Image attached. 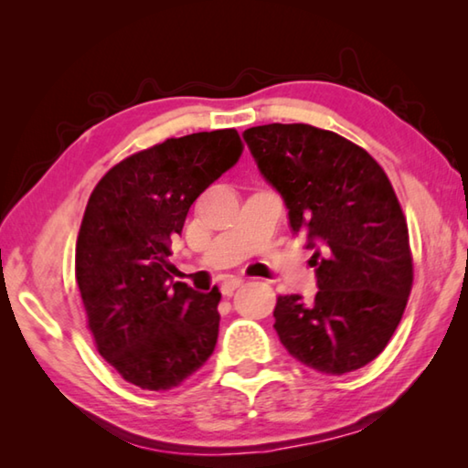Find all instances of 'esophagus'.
Segmentation results:
<instances>
[{
    "label": "esophagus",
    "mask_w": 468,
    "mask_h": 468,
    "mask_svg": "<svg viewBox=\"0 0 468 468\" xmlns=\"http://www.w3.org/2000/svg\"><path fill=\"white\" fill-rule=\"evenodd\" d=\"M241 284H243V279H235V276H231V279H227L223 284H220V292H223V295H231V292L235 289H239Z\"/></svg>",
    "instance_id": "esophagus-1"
}]
</instances>
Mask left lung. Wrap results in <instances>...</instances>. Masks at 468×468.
Masks as SVG:
<instances>
[{
    "mask_svg": "<svg viewBox=\"0 0 468 468\" xmlns=\"http://www.w3.org/2000/svg\"><path fill=\"white\" fill-rule=\"evenodd\" d=\"M262 177L281 194L291 229L315 250L312 303L281 295L274 330L303 366L343 376L392 338L413 284L409 229L384 169L361 146L307 123L243 132Z\"/></svg>",
    "mask_w": 468,
    "mask_h": 468,
    "instance_id": "1",
    "label": "left lung"
}]
</instances>
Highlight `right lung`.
Returning <instances> with one entry per match:
<instances>
[{"label":"right lung","mask_w":468,"mask_h":468,"mask_svg":"<svg viewBox=\"0 0 468 468\" xmlns=\"http://www.w3.org/2000/svg\"><path fill=\"white\" fill-rule=\"evenodd\" d=\"M235 130L169 138L115 165L86 204L76 282L94 343L125 382L169 390L200 369L218 338V287L169 274L189 206L241 154Z\"/></svg>","instance_id":"1"}]
</instances>
